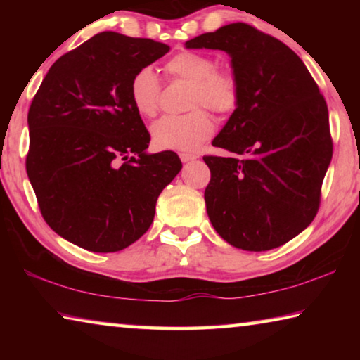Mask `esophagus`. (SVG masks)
Masks as SVG:
<instances>
[{
	"label": "esophagus",
	"instance_id": "1",
	"mask_svg": "<svg viewBox=\"0 0 360 360\" xmlns=\"http://www.w3.org/2000/svg\"><path fill=\"white\" fill-rule=\"evenodd\" d=\"M179 157L182 162H191V160H193V158H197V155H193V154H181Z\"/></svg>",
	"mask_w": 360,
	"mask_h": 360
}]
</instances>
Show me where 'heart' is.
I'll list each match as a JSON object with an SVG mask.
<instances>
[{
    "mask_svg": "<svg viewBox=\"0 0 360 360\" xmlns=\"http://www.w3.org/2000/svg\"><path fill=\"white\" fill-rule=\"evenodd\" d=\"M165 72L174 81L191 82L187 106L181 115H163L150 127L152 141L160 149L193 152L212 136L214 120L206 108L217 114H229L238 106L240 79L236 72L221 66L208 53L182 51L165 63ZM130 101L144 117H154L160 108L162 85L150 68L138 70L129 84Z\"/></svg>",
    "mask_w": 360,
    "mask_h": 360,
    "instance_id": "1",
    "label": "heart"
}]
</instances>
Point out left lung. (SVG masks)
<instances>
[{
	"instance_id": "left-lung-1",
	"label": "left lung",
	"mask_w": 360,
	"mask_h": 360,
	"mask_svg": "<svg viewBox=\"0 0 360 360\" xmlns=\"http://www.w3.org/2000/svg\"><path fill=\"white\" fill-rule=\"evenodd\" d=\"M221 49L240 79V101L205 155L212 227L231 246L268 251L313 222L333 143L324 96L300 57L273 36L236 22L186 42Z\"/></svg>"
}]
</instances>
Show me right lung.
Here are the masks:
<instances>
[{"mask_svg": "<svg viewBox=\"0 0 360 360\" xmlns=\"http://www.w3.org/2000/svg\"><path fill=\"white\" fill-rule=\"evenodd\" d=\"M168 51L103 32L60 57L34 95L28 179L49 227L79 248L115 252L141 238L181 172L176 152L146 154L150 135L129 95L131 76Z\"/></svg>", "mask_w": 360, "mask_h": 360, "instance_id": "obj_1", "label": "right lung"}]
</instances>
